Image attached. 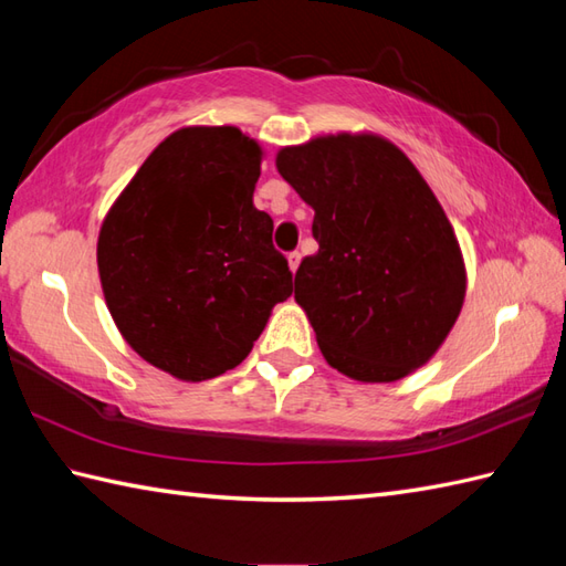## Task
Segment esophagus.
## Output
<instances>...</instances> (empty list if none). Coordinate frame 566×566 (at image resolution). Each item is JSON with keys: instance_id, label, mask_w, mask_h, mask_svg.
Returning a JSON list of instances; mask_svg holds the SVG:
<instances>
[{"instance_id": "34e87169", "label": "esophagus", "mask_w": 566, "mask_h": 566, "mask_svg": "<svg viewBox=\"0 0 566 566\" xmlns=\"http://www.w3.org/2000/svg\"><path fill=\"white\" fill-rule=\"evenodd\" d=\"M286 260H290V270H292V272H296L298 262H302V252L294 250V252H290V255H286Z\"/></svg>"}]
</instances>
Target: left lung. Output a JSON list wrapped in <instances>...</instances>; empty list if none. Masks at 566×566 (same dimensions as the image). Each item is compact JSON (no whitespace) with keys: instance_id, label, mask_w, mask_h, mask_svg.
<instances>
[{"instance_id":"obj_1","label":"left lung","mask_w":566,"mask_h":566,"mask_svg":"<svg viewBox=\"0 0 566 566\" xmlns=\"http://www.w3.org/2000/svg\"><path fill=\"white\" fill-rule=\"evenodd\" d=\"M276 170L316 211L318 252L294 276L328 365L396 381L426 365L464 302L452 226L406 155L377 136H328L276 155Z\"/></svg>"}]
</instances>
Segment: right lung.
<instances>
[{"label":"right lung","mask_w":566,"mask_h":566,"mask_svg":"<svg viewBox=\"0 0 566 566\" xmlns=\"http://www.w3.org/2000/svg\"><path fill=\"white\" fill-rule=\"evenodd\" d=\"M260 146L233 126L182 128L140 165L104 219L102 290L126 343L177 379L243 363L292 270L255 209Z\"/></svg>","instance_id":"1"}]
</instances>
